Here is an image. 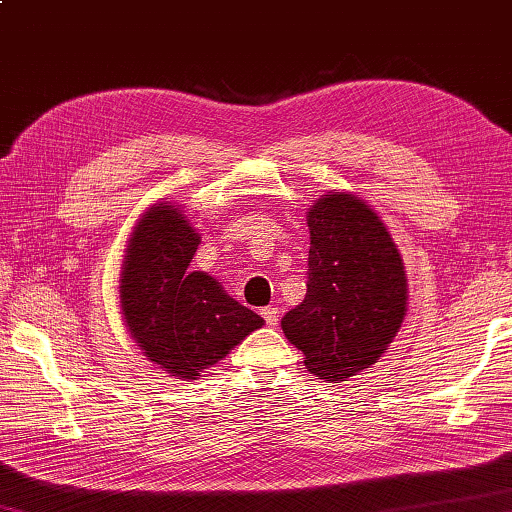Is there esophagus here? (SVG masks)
<instances>
[{"label": "esophagus", "mask_w": 512, "mask_h": 512, "mask_svg": "<svg viewBox=\"0 0 512 512\" xmlns=\"http://www.w3.org/2000/svg\"><path fill=\"white\" fill-rule=\"evenodd\" d=\"M262 317L266 319L268 326H277V322H279V308H275V306L262 308Z\"/></svg>", "instance_id": "esophagus-1"}]
</instances>
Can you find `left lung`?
I'll return each instance as SVG.
<instances>
[{
  "instance_id": "1",
  "label": "left lung",
  "mask_w": 512,
  "mask_h": 512,
  "mask_svg": "<svg viewBox=\"0 0 512 512\" xmlns=\"http://www.w3.org/2000/svg\"><path fill=\"white\" fill-rule=\"evenodd\" d=\"M308 284L282 330L310 373L346 382L386 353L406 315V275L382 219L350 193L308 208Z\"/></svg>"
}]
</instances>
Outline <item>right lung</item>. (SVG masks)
<instances>
[{"label":"right lung","mask_w":512,"mask_h":512,"mask_svg":"<svg viewBox=\"0 0 512 512\" xmlns=\"http://www.w3.org/2000/svg\"><path fill=\"white\" fill-rule=\"evenodd\" d=\"M199 242L182 210L150 206L130 235L119 284L130 337L177 379H197L264 326L215 277L188 268Z\"/></svg>","instance_id":"right-lung-1"}]
</instances>
